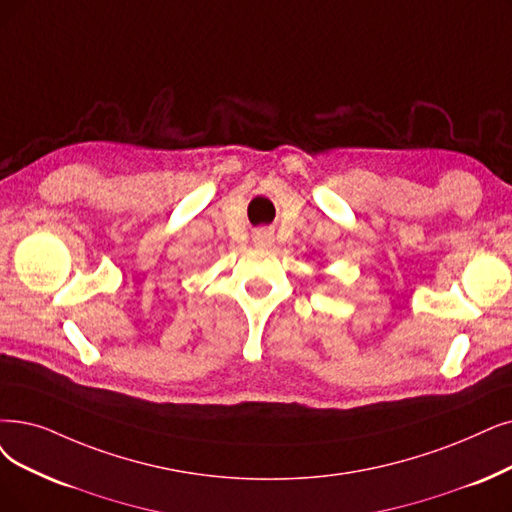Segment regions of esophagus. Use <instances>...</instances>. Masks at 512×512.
<instances>
[{
    "mask_svg": "<svg viewBox=\"0 0 512 512\" xmlns=\"http://www.w3.org/2000/svg\"><path fill=\"white\" fill-rule=\"evenodd\" d=\"M254 245H256V248H271V245H273V235L269 231H258L254 235Z\"/></svg>",
    "mask_w": 512,
    "mask_h": 512,
    "instance_id": "1",
    "label": "esophagus"
}]
</instances>
